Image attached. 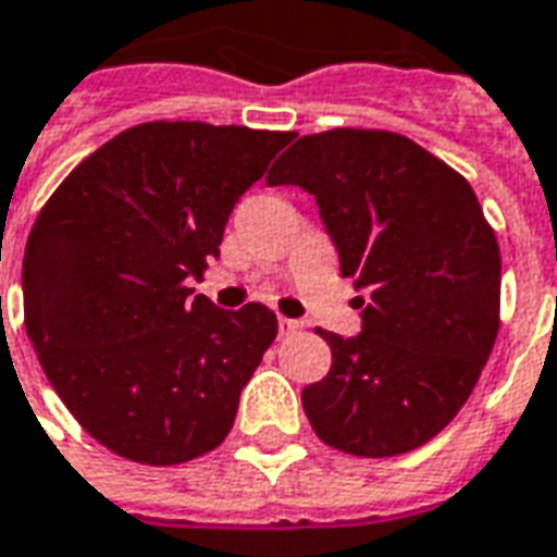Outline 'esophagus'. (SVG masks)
<instances>
[{"label": "esophagus", "instance_id": "obj_1", "mask_svg": "<svg viewBox=\"0 0 557 557\" xmlns=\"http://www.w3.org/2000/svg\"><path fill=\"white\" fill-rule=\"evenodd\" d=\"M299 329H302V323H299V320H287V317H278V332H282V337H284V334L299 332Z\"/></svg>", "mask_w": 557, "mask_h": 557}]
</instances>
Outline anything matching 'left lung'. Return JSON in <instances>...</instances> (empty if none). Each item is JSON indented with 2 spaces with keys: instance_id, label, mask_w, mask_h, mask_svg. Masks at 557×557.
I'll return each mask as SVG.
<instances>
[{
  "instance_id": "obj_1",
  "label": "left lung",
  "mask_w": 557,
  "mask_h": 557,
  "mask_svg": "<svg viewBox=\"0 0 557 557\" xmlns=\"http://www.w3.org/2000/svg\"><path fill=\"white\" fill-rule=\"evenodd\" d=\"M267 184L317 199L341 273L370 294L363 332L317 329L332 370L302 405L323 443L393 458L441 434L491 358L502 258L470 182L411 137L332 128L299 137Z\"/></svg>"
}]
</instances>
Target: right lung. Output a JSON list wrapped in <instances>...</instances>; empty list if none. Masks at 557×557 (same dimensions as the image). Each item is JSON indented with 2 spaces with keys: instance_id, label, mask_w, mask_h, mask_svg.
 <instances>
[{
  "instance_id": "right-lung-1",
  "label": "right lung",
  "mask_w": 557,
  "mask_h": 557,
  "mask_svg": "<svg viewBox=\"0 0 557 557\" xmlns=\"http://www.w3.org/2000/svg\"><path fill=\"white\" fill-rule=\"evenodd\" d=\"M290 140L132 125L40 208L23 258L25 332L78 425L125 461H194L232 432L278 320L261 302L220 311L187 278L220 255L234 202Z\"/></svg>"
}]
</instances>
